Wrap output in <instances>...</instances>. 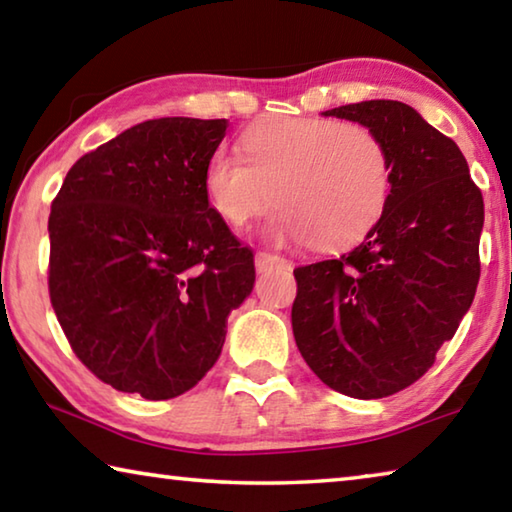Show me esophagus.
<instances>
[{"label":"esophagus","instance_id":"34e87169","mask_svg":"<svg viewBox=\"0 0 512 512\" xmlns=\"http://www.w3.org/2000/svg\"><path fill=\"white\" fill-rule=\"evenodd\" d=\"M255 266H257V271H266V268H273V266H289V262L282 255L259 250V253L255 255Z\"/></svg>","mask_w":512,"mask_h":512}]
</instances>
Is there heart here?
I'll return each instance as SVG.
<instances>
[{"label":"heart","instance_id":"obj_1","mask_svg":"<svg viewBox=\"0 0 512 512\" xmlns=\"http://www.w3.org/2000/svg\"><path fill=\"white\" fill-rule=\"evenodd\" d=\"M241 149L216 151L205 167L207 201L230 228L264 214L275 192L282 207L268 235L334 250L368 235L391 201V151L357 121L264 119L244 133Z\"/></svg>","mask_w":512,"mask_h":512}]
</instances>
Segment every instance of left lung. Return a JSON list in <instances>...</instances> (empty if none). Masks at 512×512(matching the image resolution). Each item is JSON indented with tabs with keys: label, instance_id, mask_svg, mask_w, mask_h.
Segmentation results:
<instances>
[{
	"label": "left lung",
	"instance_id": "1",
	"mask_svg": "<svg viewBox=\"0 0 512 512\" xmlns=\"http://www.w3.org/2000/svg\"><path fill=\"white\" fill-rule=\"evenodd\" d=\"M323 115L357 121L386 142L393 192L357 248L293 271V336L323 384L379 400L418 381L470 309L483 196L456 142L406 103L361 101Z\"/></svg>",
	"mask_w": 512,
	"mask_h": 512
}]
</instances>
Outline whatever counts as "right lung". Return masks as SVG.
I'll return each instance as SVG.
<instances>
[{
  "mask_svg": "<svg viewBox=\"0 0 512 512\" xmlns=\"http://www.w3.org/2000/svg\"><path fill=\"white\" fill-rule=\"evenodd\" d=\"M225 128L142 121L76 160L51 203V307L83 366L121 393L158 402L194 388L253 291V250L205 194Z\"/></svg>",
  "mask_w": 512,
  "mask_h": 512,
  "instance_id": "right-lung-1",
  "label": "right lung"
}]
</instances>
